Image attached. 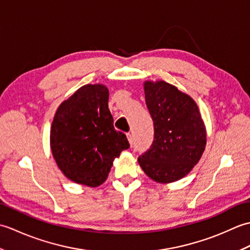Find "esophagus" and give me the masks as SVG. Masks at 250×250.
Here are the masks:
<instances>
[{
    "label": "esophagus",
    "instance_id": "obj_1",
    "mask_svg": "<svg viewBox=\"0 0 250 250\" xmlns=\"http://www.w3.org/2000/svg\"><path fill=\"white\" fill-rule=\"evenodd\" d=\"M126 137H128V141L130 144L132 145V143H133V136H132L131 133H126Z\"/></svg>",
    "mask_w": 250,
    "mask_h": 250
}]
</instances>
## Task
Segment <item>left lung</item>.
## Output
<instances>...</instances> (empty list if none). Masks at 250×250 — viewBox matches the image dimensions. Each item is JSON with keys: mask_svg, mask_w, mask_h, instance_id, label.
<instances>
[{"mask_svg": "<svg viewBox=\"0 0 250 250\" xmlns=\"http://www.w3.org/2000/svg\"><path fill=\"white\" fill-rule=\"evenodd\" d=\"M144 91L155 137L139 163L155 182L174 183L185 177L203 155L205 125L194 100L173 84L146 81Z\"/></svg>", "mask_w": 250, "mask_h": 250, "instance_id": "1", "label": "left lung"}]
</instances>
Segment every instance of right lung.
<instances>
[{
  "instance_id": "add662e5",
  "label": "right lung",
  "mask_w": 250,
  "mask_h": 250,
  "mask_svg": "<svg viewBox=\"0 0 250 250\" xmlns=\"http://www.w3.org/2000/svg\"><path fill=\"white\" fill-rule=\"evenodd\" d=\"M109 92L102 83L84 84L58 107L50 129V148L58 167L72 182L99 187L115 158L130 147L114 128Z\"/></svg>"
}]
</instances>
